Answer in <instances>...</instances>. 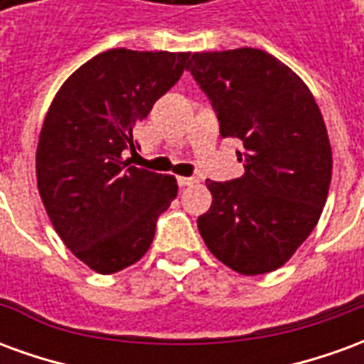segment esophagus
<instances>
[{"label":"esophagus","instance_id":"34e87169","mask_svg":"<svg viewBox=\"0 0 364 364\" xmlns=\"http://www.w3.org/2000/svg\"><path fill=\"white\" fill-rule=\"evenodd\" d=\"M197 181H198L197 177H177L179 187H191V185H195Z\"/></svg>","mask_w":364,"mask_h":364}]
</instances>
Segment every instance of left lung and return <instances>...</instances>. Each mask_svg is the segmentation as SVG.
Instances as JSON below:
<instances>
[{
    "instance_id": "1",
    "label": "left lung",
    "mask_w": 364,
    "mask_h": 364,
    "mask_svg": "<svg viewBox=\"0 0 364 364\" xmlns=\"http://www.w3.org/2000/svg\"><path fill=\"white\" fill-rule=\"evenodd\" d=\"M191 74L224 138H237L245 173L206 181L213 205L197 226L214 257L240 274L282 267L320 220L331 146L320 107L300 77L257 48L195 52Z\"/></svg>"
}]
</instances>
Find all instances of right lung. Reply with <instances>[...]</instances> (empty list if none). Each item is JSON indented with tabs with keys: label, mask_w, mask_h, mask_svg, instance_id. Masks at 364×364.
I'll return each instance as SVG.
<instances>
[{
	"label": "right lung",
	"mask_w": 364,
	"mask_h": 364,
	"mask_svg": "<svg viewBox=\"0 0 364 364\" xmlns=\"http://www.w3.org/2000/svg\"><path fill=\"white\" fill-rule=\"evenodd\" d=\"M191 52L97 54L62 83L36 146V185L56 234L95 273L150 250L177 179L130 166L136 127L189 66Z\"/></svg>",
	"instance_id": "1"
}]
</instances>
